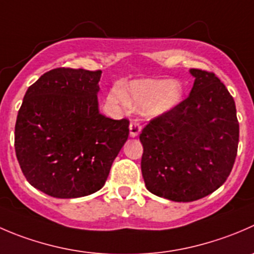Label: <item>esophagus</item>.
<instances>
[{
	"mask_svg": "<svg viewBox=\"0 0 254 254\" xmlns=\"http://www.w3.org/2000/svg\"><path fill=\"white\" fill-rule=\"evenodd\" d=\"M129 129H130V136L136 137L137 135L140 134V131H141V125H140L139 120L137 119L131 120V123H130L129 125Z\"/></svg>",
	"mask_w": 254,
	"mask_h": 254,
	"instance_id": "1",
	"label": "esophagus"
}]
</instances>
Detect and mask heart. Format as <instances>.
<instances>
[{
    "instance_id": "1",
    "label": "heart",
    "mask_w": 254,
    "mask_h": 254,
    "mask_svg": "<svg viewBox=\"0 0 254 254\" xmlns=\"http://www.w3.org/2000/svg\"><path fill=\"white\" fill-rule=\"evenodd\" d=\"M182 89L176 80L145 78L130 83L122 92H114L110 99L123 102L127 108L140 109L146 118H159L171 112L180 102Z\"/></svg>"
}]
</instances>
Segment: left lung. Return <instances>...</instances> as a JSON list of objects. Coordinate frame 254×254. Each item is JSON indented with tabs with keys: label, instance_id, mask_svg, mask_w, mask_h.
<instances>
[{
	"label": "left lung",
	"instance_id": "obj_1",
	"mask_svg": "<svg viewBox=\"0 0 254 254\" xmlns=\"http://www.w3.org/2000/svg\"><path fill=\"white\" fill-rule=\"evenodd\" d=\"M190 95L140 134L145 186L159 197L191 202L222 186L237 155L236 104L213 73L190 69Z\"/></svg>",
	"mask_w": 254,
	"mask_h": 254
}]
</instances>
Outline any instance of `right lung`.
<instances>
[{
  "mask_svg": "<svg viewBox=\"0 0 254 254\" xmlns=\"http://www.w3.org/2000/svg\"><path fill=\"white\" fill-rule=\"evenodd\" d=\"M102 70L56 68L28 88L14 127L27 181L46 195L77 198L104 186L129 136V120L99 113Z\"/></svg>",
  "mask_w": 254,
  "mask_h": 254,
  "instance_id": "obj_1",
  "label": "right lung"
}]
</instances>
